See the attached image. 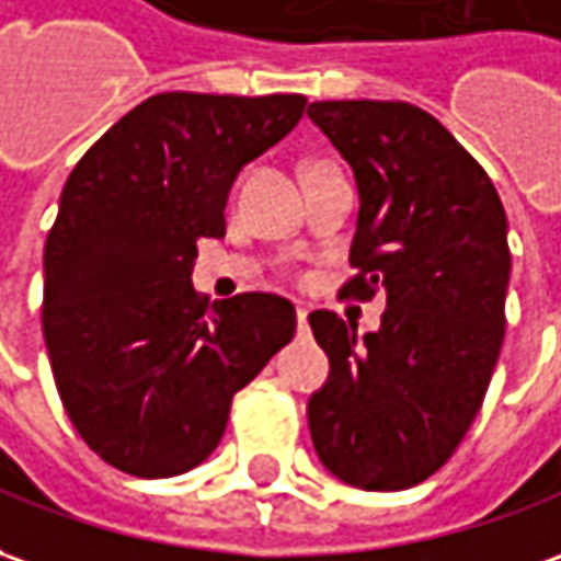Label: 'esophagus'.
I'll use <instances>...</instances> for the list:
<instances>
[{"mask_svg":"<svg viewBox=\"0 0 561 561\" xmlns=\"http://www.w3.org/2000/svg\"><path fill=\"white\" fill-rule=\"evenodd\" d=\"M307 329H310V325H307V310L297 307V334H307Z\"/></svg>","mask_w":561,"mask_h":561,"instance_id":"esophagus-1","label":"esophagus"}]
</instances>
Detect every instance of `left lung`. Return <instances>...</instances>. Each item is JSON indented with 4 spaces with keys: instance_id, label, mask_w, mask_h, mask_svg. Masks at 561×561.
Listing matches in <instances>:
<instances>
[{
    "instance_id": "obj_1",
    "label": "left lung",
    "mask_w": 561,
    "mask_h": 561,
    "mask_svg": "<svg viewBox=\"0 0 561 561\" xmlns=\"http://www.w3.org/2000/svg\"><path fill=\"white\" fill-rule=\"evenodd\" d=\"M359 186L350 297L387 291L380 329L310 312L329 380L310 396L316 455L341 482L402 491L430 479L482 409L504 344L510 245L485 169L405 101L307 110Z\"/></svg>"
}]
</instances>
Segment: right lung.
I'll use <instances>...</instances> for the list:
<instances>
[{
  "label": "right lung",
  "instance_id": "obj_1",
  "mask_svg": "<svg viewBox=\"0 0 561 561\" xmlns=\"http://www.w3.org/2000/svg\"><path fill=\"white\" fill-rule=\"evenodd\" d=\"M304 94H152L64 184L45 242L42 331L76 433L110 467L165 479L199 467L236 392L295 337V307L208 300L190 273L227 232L242 165L304 116Z\"/></svg>",
  "mask_w": 561,
  "mask_h": 561
}]
</instances>
